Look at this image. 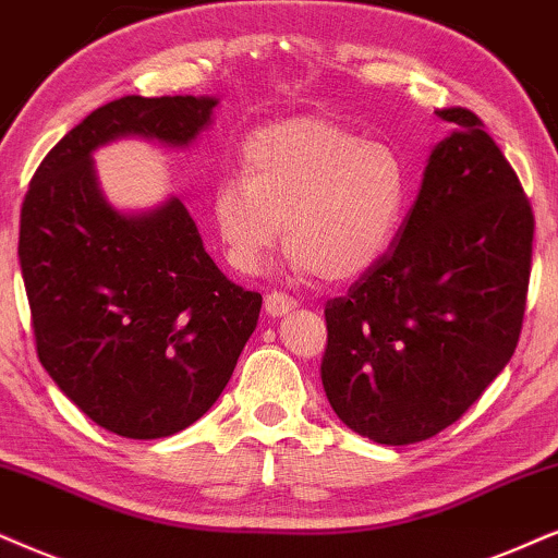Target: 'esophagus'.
<instances>
[{"label":"esophagus","instance_id":"esophagus-1","mask_svg":"<svg viewBox=\"0 0 558 558\" xmlns=\"http://www.w3.org/2000/svg\"><path fill=\"white\" fill-rule=\"evenodd\" d=\"M299 306L291 295L280 293V291H272L265 295V314L267 316H286L288 312H293V308Z\"/></svg>","mask_w":558,"mask_h":558}]
</instances>
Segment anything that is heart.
Here are the masks:
<instances>
[{"label": "heart", "mask_w": 558, "mask_h": 558, "mask_svg": "<svg viewBox=\"0 0 558 558\" xmlns=\"http://www.w3.org/2000/svg\"><path fill=\"white\" fill-rule=\"evenodd\" d=\"M404 203L407 167L391 146L327 118H291L246 136L210 214L239 272H257L283 231L295 270L342 283L384 257Z\"/></svg>", "instance_id": "obj_1"}]
</instances>
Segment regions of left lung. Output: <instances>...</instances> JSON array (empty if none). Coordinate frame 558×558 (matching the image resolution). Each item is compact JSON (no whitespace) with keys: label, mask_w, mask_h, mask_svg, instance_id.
I'll list each match as a JSON object with an SVG mask.
<instances>
[{"label":"left lung","mask_w":558,"mask_h":558,"mask_svg":"<svg viewBox=\"0 0 558 558\" xmlns=\"http://www.w3.org/2000/svg\"><path fill=\"white\" fill-rule=\"evenodd\" d=\"M437 118L453 131L429 151L391 252L324 308V393L380 446L453 425L510 363L523 327L531 203L474 112Z\"/></svg>","instance_id":"left-lung-1"}]
</instances>
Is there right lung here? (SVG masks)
<instances>
[{"label": "right lung", "instance_id": "1", "mask_svg": "<svg viewBox=\"0 0 558 558\" xmlns=\"http://www.w3.org/2000/svg\"><path fill=\"white\" fill-rule=\"evenodd\" d=\"M216 97L112 100L40 161L20 214V267L38 357L97 425L133 440L180 433L227 389L263 295L218 270L180 197L125 214L95 154L138 136L187 149Z\"/></svg>", "mask_w": 558, "mask_h": 558}]
</instances>
